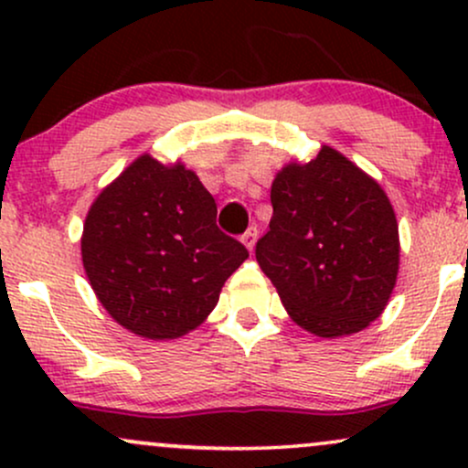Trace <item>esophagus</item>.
<instances>
[{
    "instance_id": "1",
    "label": "esophagus",
    "mask_w": 468,
    "mask_h": 468,
    "mask_svg": "<svg viewBox=\"0 0 468 468\" xmlns=\"http://www.w3.org/2000/svg\"><path fill=\"white\" fill-rule=\"evenodd\" d=\"M241 241H244V246L249 250H252L255 249V241H257V229L255 227H250L249 230H246L244 235H241Z\"/></svg>"
}]
</instances>
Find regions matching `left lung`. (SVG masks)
Here are the masks:
<instances>
[{
  "mask_svg": "<svg viewBox=\"0 0 468 468\" xmlns=\"http://www.w3.org/2000/svg\"><path fill=\"white\" fill-rule=\"evenodd\" d=\"M271 230L255 257L290 319L338 338L383 314L400 264L399 222L388 193L336 149L288 163L271 186Z\"/></svg>",
  "mask_w": 468,
  "mask_h": 468,
  "instance_id": "left-lung-1",
  "label": "left lung"
}]
</instances>
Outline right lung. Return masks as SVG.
I'll return each instance as SVG.
<instances>
[{"label":"right lung","instance_id":"1","mask_svg":"<svg viewBox=\"0 0 468 468\" xmlns=\"http://www.w3.org/2000/svg\"><path fill=\"white\" fill-rule=\"evenodd\" d=\"M196 171L143 154L96 196L80 235L85 275L125 330L171 341L196 330L249 257L216 227Z\"/></svg>","mask_w":468,"mask_h":468}]
</instances>
